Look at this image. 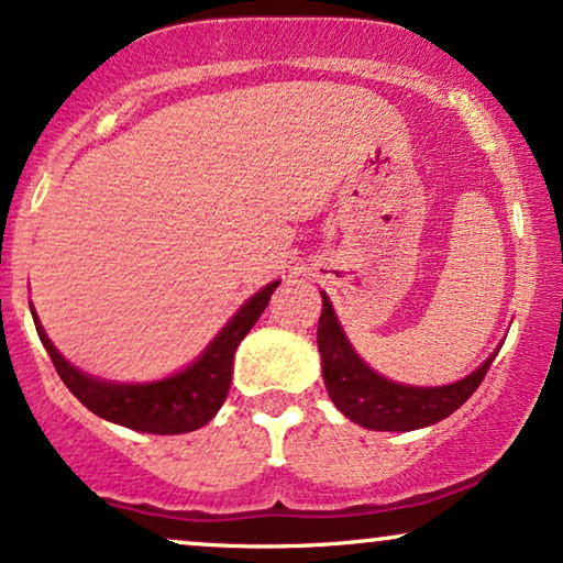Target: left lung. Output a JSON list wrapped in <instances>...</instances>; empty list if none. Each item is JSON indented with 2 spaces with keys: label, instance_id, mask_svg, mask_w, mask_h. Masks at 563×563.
<instances>
[{
  "label": "left lung",
  "instance_id": "1",
  "mask_svg": "<svg viewBox=\"0 0 563 563\" xmlns=\"http://www.w3.org/2000/svg\"><path fill=\"white\" fill-rule=\"evenodd\" d=\"M321 301H324V309H321L317 342L327 391L344 417L368 427V430L407 432L440 422V419L453 415L461 404L468 401V396L482 386L494 360L492 355L482 368L451 386H399L373 373L355 355V350L350 347L347 336L342 332L340 321L334 317L332 301H329L327 294H321Z\"/></svg>",
  "mask_w": 563,
  "mask_h": 563
}]
</instances>
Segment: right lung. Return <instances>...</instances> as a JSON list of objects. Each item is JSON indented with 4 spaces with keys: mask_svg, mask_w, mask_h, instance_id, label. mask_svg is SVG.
I'll return each instance as SVG.
<instances>
[{
    "mask_svg": "<svg viewBox=\"0 0 563 563\" xmlns=\"http://www.w3.org/2000/svg\"><path fill=\"white\" fill-rule=\"evenodd\" d=\"M277 286H280V280L269 283L260 294H254L190 368L179 371L177 376L152 380V384H118V380L87 376V373L74 368L69 360L62 357V352L43 332L41 321L37 317L33 319L37 336H41L43 347L48 350L56 373L89 411L108 419V422L131 427L139 432L179 434L211 422L221 404L227 401L234 352L239 342L250 334L254 321L267 309L269 296Z\"/></svg>",
    "mask_w": 563,
    "mask_h": 563,
    "instance_id": "right-lung-1",
    "label": "right lung"
}]
</instances>
